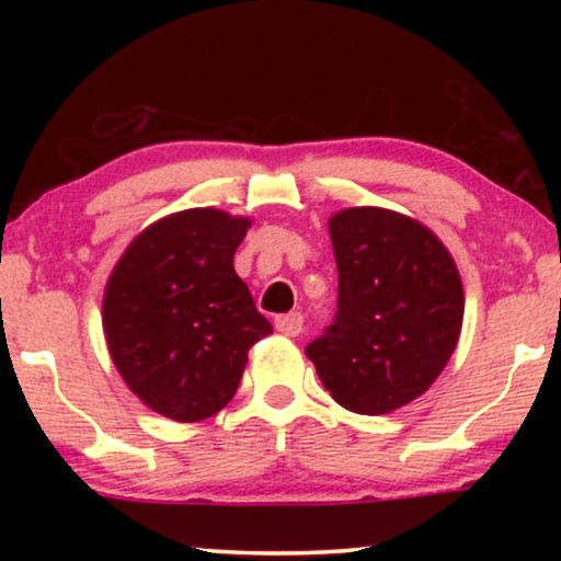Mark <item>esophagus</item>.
I'll use <instances>...</instances> for the list:
<instances>
[{
  "mask_svg": "<svg viewBox=\"0 0 561 561\" xmlns=\"http://www.w3.org/2000/svg\"><path fill=\"white\" fill-rule=\"evenodd\" d=\"M275 329H278V332L286 334V336H298L304 332V317L298 311L283 313V317L275 319Z\"/></svg>",
  "mask_w": 561,
  "mask_h": 561,
  "instance_id": "34e87169",
  "label": "esophagus"
}]
</instances>
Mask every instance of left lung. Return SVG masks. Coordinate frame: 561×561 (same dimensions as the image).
<instances>
[{"label": "left lung", "instance_id": "obj_1", "mask_svg": "<svg viewBox=\"0 0 561 561\" xmlns=\"http://www.w3.org/2000/svg\"><path fill=\"white\" fill-rule=\"evenodd\" d=\"M329 234L340 298L306 355L336 403L380 416L439 378L462 329V280L447 248L403 214L344 209Z\"/></svg>", "mask_w": 561, "mask_h": 561}]
</instances>
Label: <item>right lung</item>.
Listing matches in <instances>:
<instances>
[{"instance_id":"add662e5","label":"right lung","mask_w":561,"mask_h":561,"mask_svg":"<svg viewBox=\"0 0 561 561\" xmlns=\"http://www.w3.org/2000/svg\"><path fill=\"white\" fill-rule=\"evenodd\" d=\"M250 221L217 209L171 214L114 267L104 332L135 396L173 421L209 419L237 393L248 350L273 332L234 273Z\"/></svg>"}]
</instances>
